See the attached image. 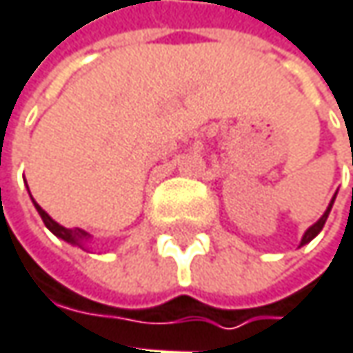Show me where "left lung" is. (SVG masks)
Returning <instances> with one entry per match:
<instances>
[{
	"mask_svg": "<svg viewBox=\"0 0 353 353\" xmlns=\"http://www.w3.org/2000/svg\"><path fill=\"white\" fill-rule=\"evenodd\" d=\"M334 200H336V196H334ZM334 200L330 202V206H327V210H325V214H323V216H321V218H319V220H317V222H315V224H313V226H311V228H309V230L305 232L303 241H301V246H303V244H307V242L313 241V239H315V236H317V234L321 232V228L325 226V220H327V216H330V212H332Z\"/></svg>",
	"mask_w": 353,
	"mask_h": 353,
	"instance_id": "1",
	"label": "left lung"
}]
</instances>
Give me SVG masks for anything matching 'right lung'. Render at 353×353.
<instances>
[{"instance_id": "obj_1", "label": "right lung", "mask_w": 353, "mask_h": 353, "mask_svg": "<svg viewBox=\"0 0 353 353\" xmlns=\"http://www.w3.org/2000/svg\"><path fill=\"white\" fill-rule=\"evenodd\" d=\"M34 206H36V210H38V214L42 216V220H44V224H46V228H48L50 232H54L58 239H62V241H66V242H72V244H81L82 241H86V239H88V232H84V230H81V228H64V226H60L58 222H54L48 214L40 208L36 202H34Z\"/></svg>"}]
</instances>
